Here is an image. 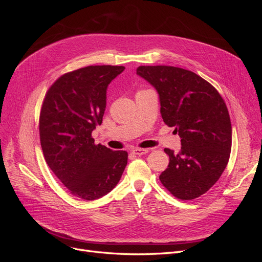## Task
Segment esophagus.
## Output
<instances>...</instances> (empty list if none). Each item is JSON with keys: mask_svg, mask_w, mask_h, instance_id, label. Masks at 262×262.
<instances>
[{"mask_svg": "<svg viewBox=\"0 0 262 262\" xmlns=\"http://www.w3.org/2000/svg\"><path fill=\"white\" fill-rule=\"evenodd\" d=\"M148 152L147 148H140V147H136L133 149V153L136 155H144Z\"/></svg>", "mask_w": 262, "mask_h": 262, "instance_id": "1", "label": "esophagus"}]
</instances>
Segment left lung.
I'll use <instances>...</instances> for the list:
<instances>
[{
    "mask_svg": "<svg viewBox=\"0 0 262 262\" xmlns=\"http://www.w3.org/2000/svg\"><path fill=\"white\" fill-rule=\"evenodd\" d=\"M137 74L159 94L163 122L181 137L159 180L175 198L189 201L206 193L224 172L231 150L228 109L217 90L194 72L172 66H140Z\"/></svg>",
    "mask_w": 262,
    "mask_h": 262,
    "instance_id": "obj_1",
    "label": "left lung"
}]
</instances>
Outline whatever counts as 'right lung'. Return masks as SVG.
I'll use <instances>...</instances> for the list:
<instances>
[{"mask_svg": "<svg viewBox=\"0 0 262 262\" xmlns=\"http://www.w3.org/2000/svg\"><path fill=\"white\" fill-rule=\"evenodd\" d=\"M123 66H89L68 72L46 93L39 118L40 143L50 169L67 190L93 201L112 191L127 164V152L94 144L106 90Z\"/></svg>", "mask_w": 262, "mask_h": 262, "instance_id": "1", "label": "right lung"}]
</instances>
